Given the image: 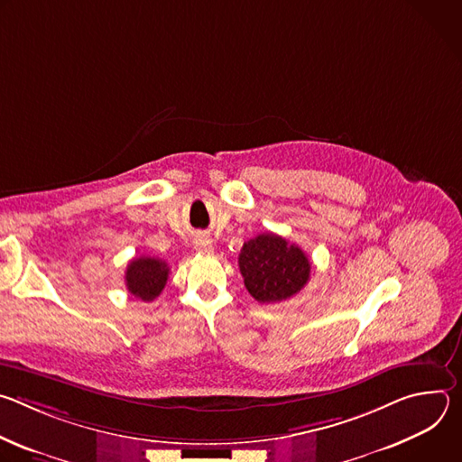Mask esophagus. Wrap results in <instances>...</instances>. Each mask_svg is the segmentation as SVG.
<instances>
[{"instance_id": "esophagus-1", "label": "esophagus", "mask_w": 462, "mask_h": 462, "mask_svg": "<svg viewBox=\"0 0 462 462\" xmlns=\"http://www.w3.org/2000/svg\"><path fill=\"white\" fill-rule=\"evenodd\" d=\"M193 246L197 252H205V254H210L214 250L212 239L208 236H197L193 241Z\"/></svg>"}]
</instances>
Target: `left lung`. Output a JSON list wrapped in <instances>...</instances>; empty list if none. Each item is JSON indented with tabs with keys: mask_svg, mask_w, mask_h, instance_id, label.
<instances>
[{
	"mask_svg": "<svg viewBox=\"0 0 462 462\" xmlns=\"http://www.w3.org/2000/svg\"><path fill=\"white\" fill-rule=\"evenodd\" d=\"M245 287L259 303H278L298 294L310 278L305 252L285 237L267 232L246 241L239 254Z\"/></svg>",
	"mask_w": 462,
	"mask_h": 462,
	"instance_id": "1",
	"label": "left lung"
}]
</instances>
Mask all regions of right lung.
Listing matches in <instances>:
<instances>
[{"instance_id":"obj_1","label":"right lung","mask_w":462,"mask_h":462,"mask_svg":"<svg viewBox=\"0 0 462 462\" xmlns=\"http://www.w3.org/2000/svg\"><path fill=\"white\" fill-rule=\"evenodd\" d=\"M170 267L159 257H135L127 263L125 287L127 292L143 301H153L168 282Z\"/></svg>"}]
</instances>
